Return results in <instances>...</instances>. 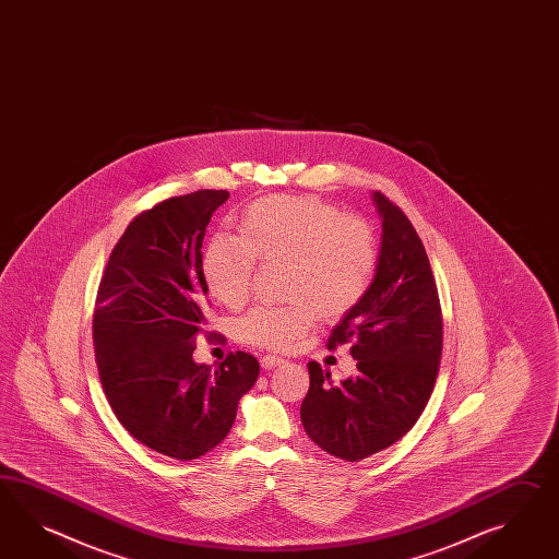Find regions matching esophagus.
Wrapping results in <instances>:
<instances>
[{
    "mask_svg": "<svg viewBox=\"0 0 559 559\" xmlns=\"http://www.w3.org/2000/svg\"><path fill=\"white\" fill-rule=\"evenodd\" d=\"M260 366H262V369L281 368V366H285V359L278 357V355H264L260 359Z\"/></svg>",
    "mask_w": 559,
    "mask_h": 559,
    "instance_id": "1",
    "label": "esophagus"
}]
</instances>
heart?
Instances as JSON below:
<instances>
[{"label":"heart","mask_w":559,"mask_h":559,"mask_svg":"<svg viewBox=\"0 0 559 559\" xmlns=\"http://www.w3.org/2000/svg\"><path fill=\"white\" fill-rule=\"evenodd\" d=\"M236 234H214L202 254L205 285L226 307L245 302L257 259L283 260L288 302L260 305L236 333L266 349H288L314 323L335 321L366 297L376 273V238L366 222L341 218L333 205L302 195H273L248 205Z\"/></svg>","instance_id":"1"}]
</instances>
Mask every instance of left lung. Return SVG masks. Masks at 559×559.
I'll list each match as a JSON object with an SVG mask.
<instances>
[{
	"mask_svg": "<svg viewBox=\"0 0 559 559\" xmlns=\"http://www.w3.org/2000/svg\"><path fill=\"white\" fill-rule=\"evenodd\" d=\"M381 222L380 254L366 297L329 337L352 341L354 378L333 383L309 364L311 385L300 423L319 449L347 463L392 447L420 418L435 390L442 355V314L423 240L381 193H371Z\"/></svg>",
	"mask_w": 559,
	"mask_h": 559,
	"instance_id": "left-lung-1",
	"label": "left lung"
}]
</instances>
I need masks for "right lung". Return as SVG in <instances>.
Instances as JSON below:
<instances>
[{"mask_svg": "<svg viewBox=\"0 0 559 559\" xmlns=\"http://www.w3.org/2000/svg\"><path fill=\"white\" fill-rule=\"evenodd\" d=\"M228 198L193 191L139 214L112 248L96 295V366L110 408L141 444L176 461L216 449L259 380V361L245 352L216 369L193 359L205 325V226Z\"/></svg>", "mask_w": 559, "mask_h": 559, "instance_id": "1", "label": "right lung"}]
</instances>
